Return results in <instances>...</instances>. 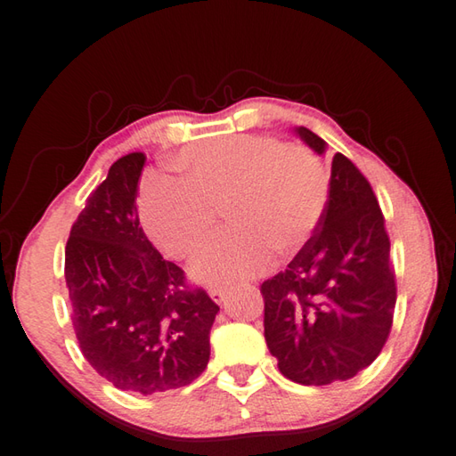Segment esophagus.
Returning a JSON list of instances; mask_svg holds the SVG:
<instances>
[{
    "mask_svg": "<svg viewBox=\"0 0 456 456\" xmlns=\"http://www.w3.org/2000/svg\"><path fill=\"white\" fill-rule=\"evenodd\" d=\"M226 296H228V291H226V289H222V288H214V289H210V297H212L214 302H216V304H222V302H224Z\"/></svg>",
    "mask_w": 456,
    "mask_h": 456,
    "instance_id": "34e87169",
    "label": "esophagus"
}]
</instances>
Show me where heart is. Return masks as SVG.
<instances>
[{
  "label": "heart",
  "mask_w": 456,
  "mask_h": 456,
  "mask_svg": "<svg viewBox=\"0 0 456 456\" xmlns=\"http://www.w3.org/2000/svg\"><path fill=\"white\" fill-rule=\"evenodd\" d=\"M178 183H157L141 202L149 236L176 260L192 257L224 212L232 234L196 257L192 276L228 288L270 268L273 250L294 252L320 224L330 178L304 144L238 134L178 154Z\"/></svg>",
  "instance_id": "b5f03b06"
}]
</instances>
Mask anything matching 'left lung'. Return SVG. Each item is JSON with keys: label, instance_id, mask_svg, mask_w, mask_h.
I'll list each match as a JSON object with an SVG mask.
<instances>
[{"label": "left lung", "instance_id": "obj_1", "mask_svg": "<svg viewBox=\"0 0 456 456\" xmlns=\"http://www.w3.org/2000/svg\"><path fill=\"white\" fill-rule=\"evenodd\" d=\"M309 149L325 141L297 126ZM385 218L369 180L347 157L331 160L320 224L288 268L262 283L264 338L283 377L299 385L347 381L387 341L397 302Z\"/></svg>", "mask_w": 456, "mask_h": 456}]
</instances>
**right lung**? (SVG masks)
Instances as JSON below:
<instances>
[{"mask_svg":"<svg viewBox=\"0 0 456 456\" xmlns=\"http://www.w3.org/2000/svg\"><path fill=\"white\" fill-rule=\"evenodd\" d=\"M144 160L125 154L89 194L65 246V281L85 359L117 389L152 395L200 377L220 307L141 228Z\"/></svg>","mask_w":456,"mask_h":456,"instance_id":"right-lung-1","label":"right lung"}]
</instances>
